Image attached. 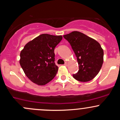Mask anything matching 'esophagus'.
Here are the masks:
<instances>
[{
    "mask_svg": "<svg viewBox=\"0 0 120 120\" xmlns=\"http://www.w3.org/2000/svg\"><path fill=\"white\" fill-rule=\"evenodd\" d=\"M67 62H66V63H64V65H65V66H67Z\"/></svg>",
    "mask_w": 120,
    "mask_h": 120,
    "instance_id": "esophagus-1",
    "label": "esophagus"
}]
</instances>
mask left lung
<instances>
[{
  "label": "left lung",
  "instance_id": "1",
  "mask_svg": "<svg viewBox=\"0 0 120 120\" xmlns=\"http://www.w3.org/2000/svg\"><path fill=\"white\" fill-rule=\"evenodd\" d=\"M63 37L70 43L79 64L78 71L72 75L74 78L80 82L94 79L103 63V50L99 42L78 31H73Z\"/></svg>",
  "mask_w": 120,
  "mask_h": 120
}]
</instances>
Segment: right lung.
<instances>
[{
    "mask_svg": "<svg viewBox=\"0 0 120 120\" xmlns=\"http://www.w3.org/2000/svg\"><path fill=\"white\" fill-rule=\"evenodd\" d=\"M62 38L61 35H40L26 43L21 50L20 66L34 83L44 85L55 77L58 67L54 63V50Z\"/></svg>",
    "mask_w": 120,
    "mask_h": 120,
    "instance_id": "right-lung-1",
    "label": "right lung"
}]
</instances>
